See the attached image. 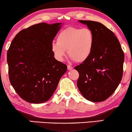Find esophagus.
Returning <instances> with one entry per match:
<instances>
[{"label": "esophagus", "instance_id": "1", "mask_svg": "<svg viewBox=\"0 0 132 132\" xmlns=\"http://www.w3.org/2000/svg\"><path fill=\"white\" fill-rule=\"evenodd\" d=\"M67 68H68V70H71L73 69V67H71V66H70V65H68L67 66Z\"/></svg>", "mask_w": 132, "mask_h": 132}]
</instances>
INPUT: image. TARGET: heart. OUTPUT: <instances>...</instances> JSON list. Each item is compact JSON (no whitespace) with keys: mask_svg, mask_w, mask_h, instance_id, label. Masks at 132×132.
Returning a JSON list of instances; mask_svg holds the SVG:
<instances>
[{"mask_svg":"<svg viewBox=\"0 0 132 132\" xmlns=\"http://www.w3.org/2000/svg\"><path fill=\"white\" fill-rule=\"evenodd\" d=\"M94 46V35L89 28L68 27L59 32L57 42L51 44L52 53L59 61H63L67 50L70 57L77 62H83L89 58Z\"/></svg>","mask_w":132,"mask_h":132,"instance_id":"obj_1","label":"heart"}]
</instances>
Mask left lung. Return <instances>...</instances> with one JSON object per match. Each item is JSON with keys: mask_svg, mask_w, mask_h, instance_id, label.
Returning <instances> with one entry per match:
<instances>
[{"mask_svg": "<svg viewBox=\"0 0 132 132\" xmlns=\"http://www.w3.org/2000/svg\"><path fill=\"white\" fill-rule=\"evenodd\" d=\"M94 35V46L87 60L75 68L79 73L77 85L86 100H105L114 93L123 73L124 55L113 32L94 21L79 20Z\"/></svg>", "mask_w": 132, "mask_h": 132, "instance_id": "8db88e82", "label": "left lung"}]
</instances>
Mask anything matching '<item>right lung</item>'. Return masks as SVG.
Here are the masks:
<instances>
[{
    "label": "right lung",
    "instance_id": "right-lung-1",
    "mask_svg": "<svg viewBox=\"0 0 132 132\" xmlns=\"http://www.w3.org/2000/svg\"><path fill=\"white\" fill-rule=\"evenodd\" d=\"M62 23L32 25L19 32L7 52L10 83L20 97L30 103L48 100L67 66L57 61L51 44Z\"/></svg>",
    "mask_w": 132,
    "mask_h": 132
}]
</instances>
